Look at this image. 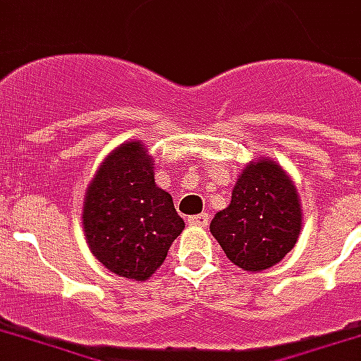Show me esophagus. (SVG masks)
<instances>
[{"label": "esophagus", "instance_id": "34e87169", "mask_svg": "<svg viewBox=\"0 0 361 361\" xmlns=\"http://www.w3.org/2000/svg\"><path fill=\"white\" fill-rule=\"evenodd\" d=\"M188 221H190V225H200V227H203V225H207V223H209V213L193 215V217H190Z\"/></svg>", "mask_w": 361, "mask_h": 361}]
</instances>
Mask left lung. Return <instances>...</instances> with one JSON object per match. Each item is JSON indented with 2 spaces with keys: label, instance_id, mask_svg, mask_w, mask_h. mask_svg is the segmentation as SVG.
Listing matches in <instances>:
<instances>
[{
  "label": "left lung",
  "instance_id": "obj_1",
  "mask_svg": "<svg viewBox=\"0 0 361 361\" xmlns=\"http://www.w3.org/2000/svg\"><path fill=\"white\" fill-rule=\"evenodd\" d=\"M300 227L296 188L273 160H259L243 170L229 207L215 213L209 225L227 259L245 271L281 263L296 245Z\"/></svg>",
  "mask_w": 361,
  "mask_h": 361
}]
</instances>
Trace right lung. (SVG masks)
Listing matches in <instances>:
<instances>
[{"label":"right lung","mask_w":361,"mask_h":361,"mask_svg":"<svg viewBox=\"0 0 361 361\" xmlns=\"http://www.w3.org/2000/svg\"><path fill=\"white\" fill-rule=\"evenodd\" d=\"M82 227L92 255L118 276L146 281L164 263L185 223L156 185L142 142H126L102 161L87 190Z\"/></svg>","instance_id":"obj_1"}]
</instances>
